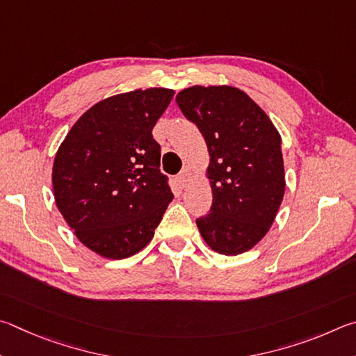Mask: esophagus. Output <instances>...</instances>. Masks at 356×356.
Here are the masks:
<instances>
[{"label": "esophagus", "instance_id": "obj_1", "mask_svg": "<svg viewBox=\"0 0 356 356\" xmlns=\"http://www.w3.org/2000/svg\"><path fill=\"white\" fill-rule=\"evenodd\" d=\"M191 178H192L191 170H189V168H184V170L177 177V183L179 184V188H186V186L189 184Z\"/></svg>", "mask_w": 356, "mask_h": 356}]
</instances>
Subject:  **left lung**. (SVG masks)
<instances>
[{
  "instance_id": "left-lung-1",
  "label": "left lung",
  "mask_w": 356,
  "mask_h": 356,
  "mask_svg": "<svg viewBox=\"0 0 356 356\" xmlns=\"http://www.w3.org/2000/svg\"><path fill=\"white\" fill-rule=\"evenodd\" d=\"M179 109L207 142L211 213L197 219L204 242L220 254L245 253L269 232L283 202L282 136L269 115L233 86H192Z\"/></svg>"
}]
</instances>
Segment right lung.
Masks as SVG:
<instances>
[{"label":"right lung","instance_id":"1","mask_svg":"<svg viewBox=\"0 0 356 356\" xmlns=\"http://www.w3.org/2000/svg\"><path fill=\"white\" fill-rule=\"evenodd\" d=\"M173 95L152 87L104 98L78 118L58 148L56 207L99 257L124 259L140 252L173 200L152 134Z\"/></svg>","mask_w":356,"mask_h":356}]
</instances>
